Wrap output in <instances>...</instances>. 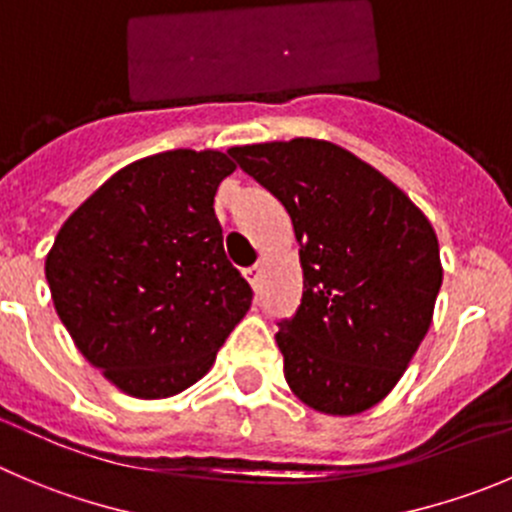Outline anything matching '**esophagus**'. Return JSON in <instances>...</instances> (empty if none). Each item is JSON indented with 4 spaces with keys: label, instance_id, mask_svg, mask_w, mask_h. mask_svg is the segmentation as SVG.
<instances>
[{
    "label": "esophagus",
    "instance_id": "1",
    "mask_svg": "<svg viewBox=\"0 0 512 512\" xmlns=\"http://www.w3.org/2000/svg\"><path fill=\"white\" fill-rule=\"evenodd\" d=\"M243 276H246L248 284H251L253 289H259V276H261V269H259V266H248V269L243 271Z\"/></svg>",
    "mask_w": 512,
    "mask_h": 512
}]
</instances>
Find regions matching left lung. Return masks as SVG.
Masks as SVG:
<instances>
[{
	"instance_id": "obj_1",
	"label": "left lung",
	"mask_w": 512,
	"mask_h": 512,
	"mask_svg": "<svg viewBox=\"0 0 512 512\" xmlns=\"http://www.w3.org/2000/svg\"><path fill=\"white\" fill-rule=\"evenodd\" d=\"M228 155L284 203L299 241L304 294L276 334L286 382L324 415L369 410L430 329L442 284L430 221L392 180L326 140Z\"/></svg>"
}]
</instances>
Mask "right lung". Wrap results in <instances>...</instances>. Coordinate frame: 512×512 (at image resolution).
Segmentation results:
<instances>
[{
    "label": "right lung",
    "instance_id": "1",
    "mask_svg": "<svg viewBox=\"0 0 512 512\" xmlns=\"http://www.w3.org/2000/svg\"><path fill=\"white\" fill-rule=\"evenodd\" d=\"M233 168L218 150L130 163L67 218L47 253L62 324L133 397H173L198 382L251 306L213 211Z\"/></svg>",
    "mask_w": 512,
    "mask_h": 512
}]
</instances>
